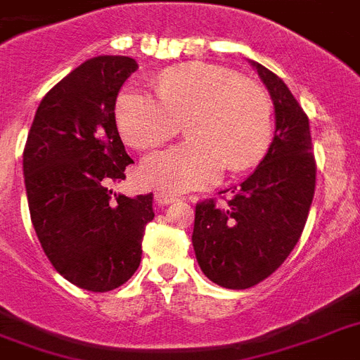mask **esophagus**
Wrapping results in <instances>:
<instances>
[{"instance_id": "34e87169", "label": "esophagus", "mask_w": 360, "mask_h": 360, "mask_svg": "<svg viewBox=\"0 0 360 360\" xmlns=\"http://www.w3.org/2000/svg\"><path fill=\"white\" fill-rule=\"evenodd\" d=\"M177 198L169 196V194H164V192H155V202L158 205H168V203H174Z\"/></svg>"}]
</instances>
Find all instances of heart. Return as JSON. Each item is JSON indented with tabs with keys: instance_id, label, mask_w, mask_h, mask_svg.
<instances>
[{
	"instance_id": "b5f03b06",
	"label": "heart",
	"mask_w": 360,
	"mask_h": 360,
	"mask_svg": "<svg viewBox=\"0 0 360 360\" xmlns=\"http://www.w3.org/2000/svg\"><path fill=\"white\" fill-rule=\"evenodd\" d=\"M157 91L127 86L115 103L127 143H162L186 121L185 143L147 155L140 179L162 192H186L219 183L228 168L256 164L271 140V101L262 87L219 65L188 63L166 70Z\"/></svg>"
}]
</instances>
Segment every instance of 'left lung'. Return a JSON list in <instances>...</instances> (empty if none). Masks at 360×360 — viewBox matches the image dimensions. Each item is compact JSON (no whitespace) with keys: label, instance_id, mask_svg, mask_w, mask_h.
Returning <instances> with one entry per match:
<instances>
[{"label":"left lung","instance_id":"8db88e82","mask_svg":"<svg viewBox=\"0 0 360 360\" xmlns=\"http://www.w3.org/2000/svg\"><path fill=\"white\" fill-rule=\"evenodd\" d=\"M271 93L276 130L254 174L226 205H196L192 245L200 269L228 290L259 284L285 262L307 224L316 160L304 110L278 76L250 61Z\"/></svg>","mask_w":360,"mask_h":360}]
</instances>
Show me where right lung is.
<instances>
[{"label": "right lung", "mask_w": 360, "mask_h": 360, "mask_svg": "<svg viewBox=\"0 0 360 360\" xmlns=\"http://www.w3.org/2000/svg\"><path fill=\"white\" fill-rule=\"evenodd\" d=\"M136 69L127 56L84 61L44 95L24 147L25 192L42 250L63 278L95 293L136 273L143 231L155 219L153 194L110 191L132 164L115 101Z\"/></svg>", "instance_id": "1"}]
</instances>
